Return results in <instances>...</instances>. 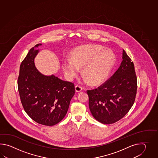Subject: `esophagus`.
<instances>
[{
	"label": "esophagus",
	"mask_w": 158,
	"mask_h": 158,
	"mask_svg": "<svg viewBox=\"0 0 158 158\" xmlns=\"http://www.w3.org/2000/svg\"><path fill=\"white\" fill-rule=\"evenodd\" d=\"M82 90V87H81L80 86L76 85V86H75V91H76V92H77V93L80 92Z\"/></svg>",
	"instance_id": "1"
}]
</instances>
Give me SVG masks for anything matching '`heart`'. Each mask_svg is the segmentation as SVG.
Returning a JSON list of instances; mask_svg holds the SVG:
<instances>
[{
    "instance_id": "obj_1",
    "label": "heart",
    "mask_w": 158,
    "mask_h": 158,
    "mask_svg": "<svg viewBox=\"0 0 158 158\" xmlns=\"http://www.w3.org/2000/svg\"><path fill=\"white\" fill-rule=\"evenodd\" d=\"M72 59L62 61V68L65 76L72 78L83 68L82 74L93 85L104 80L114 65L116 57L114 52L99 45H87L76 48L72 54Z\"/></svg>"
}]
</instances>
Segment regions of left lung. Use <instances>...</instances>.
<instances>
[{"mask_svg":"<svg viewBox=\"0 0 158 158\" xmlns=\"http://www.w3.org/2000/svg\"><path fill=\"white\" fill-rule=\"evenodd\" d=\"M120 67L104 84L87 90L89 106L92 115L104 124L120 120L133 105L137 80L134 64L123 50Z\"/></svg>","mask_w":158,"mask_h":158,"instance_id":"1","label":"left lung"}]
</instances>
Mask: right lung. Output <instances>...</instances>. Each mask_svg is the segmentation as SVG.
<instances>
[{
	"mask_svg": "<svg viewBox=\"0 0 158 158\" xmlns=\"http://www.w3.org/2000/svg\"><path fill=\"white\" fill-rule=\"evenodd\" d=\"M36 44L21 62L18 77V90L24 110L34 121L53 126L64 118L75 93L73 83L54 75L44 76L38 71L34 58L39 52Z\"/></svg>",
	"mask_w": 158,
	"mask_h": 158,
	"instance_id": "right-lung-1",
	"label": "right lung"
}]
</instances>
